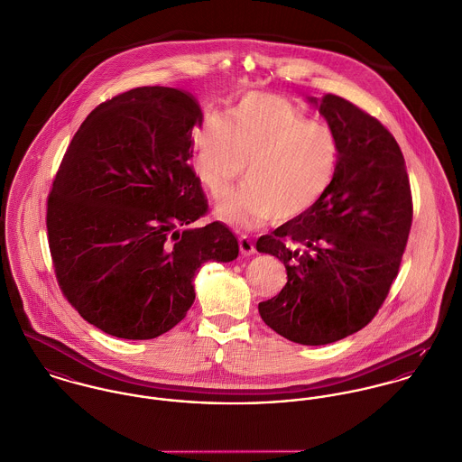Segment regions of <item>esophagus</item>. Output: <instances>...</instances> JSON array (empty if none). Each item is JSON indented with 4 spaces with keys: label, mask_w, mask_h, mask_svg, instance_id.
I'll return each mask as SVG.
<instances>
[{
    "label": "esophagus",
    "mask_w": 462,
    "mask_h": 462,
    "mask_svg": "<svg viewBox=\"0 0 462 462\" xmlns=\"http://www.w3.org/2000/svg\"><path fill=\"white\" fill-rule=\"evenodd\" d=\"M238 245H240V253L244 256H251L256 253V247H254V242L249 238V236H240L238 238Z\"/></svg>",
    "instance_id": "1"
}]
</instances>
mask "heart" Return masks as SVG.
<instances>
[{
  "mask_svg": "<svg viewBox=\"0 0 462 462\" xmlns=\"http://www.w3.org/2000/svg\"><path fill=\"white\" fill-rule=\"evenodd\" d=\"M337 160L336 134L273 94H247L227 121L209 116L194 133V171L211 196H222L245 165L247 181L215 208L240 227L308 213L329 190Z\"/></svg>",
  "mask_w": 462,
  "mask_h": 462,
  "instance_id": "heart-1",
  "label": "heart"
}]
</instances>
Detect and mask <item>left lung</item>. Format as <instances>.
Segmentation results:
<instances>
[{
  "instance_id": "1",
  "label": "left lung",
  "mask_w": 462,
  "mask_h": 462,
  "mask_svg": "<svg viewBox=\"0 0 462 462\" xmlns=\"http://www.w3.org/2000/svg\"><path fill=\"white\" fill-rule=\"evenodd\" d=\"M339 145L329 190L308 213L256 242L286 268L279 295L260 302L264 324L300 345H328L363 329L395 281L412 199L395 136L350 101L311 97Z\"/></svg>"
}]
</instances>
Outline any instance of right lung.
<instances>
[{"label":"right lung","instance_id":"right-lung-1","mask_svg":"<svg viewBox=\"0 0 462 462\" xmlns=\"http://www.w3.org/2000/svg\"><path fill=\"white\" fill-rule=\"evenodd\" d=\"M200 125L192 94L138 87L94 108L67 147L48 198L50 251L70 306L106 334L172 329L202 263L238 256L222 222L190 227L208 211L190 165Z\"/></svg>","mask_w":462,"mask_h":462}]
</instances>
